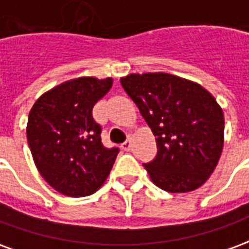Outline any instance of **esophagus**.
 Masks as SVG:
<instances>
[{
	"label": "esophagus",
	"instance_id": "obj_1",
	"mask_svg": "<svg viewBox=\"0 0 249 249\" xmlns=\"http://www.w3.org/2000/svg\"><path fill=\"white\" fill-rule=\"evenodd\" d=\"M130 146H132V141H130V140L124 141V142L121 144V148H123V151H129Z\"/></svg>",
	"mask_w": 249,
	"mask_h": 249
}]
</instances>
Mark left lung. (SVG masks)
<instances>
[{
    "mask_svg": "<svg viewBox=\"0 0 249 249\" xmlns=\"http://www.w3.org/2000/svg\"><path fill=\"white\" fill-rule=\"evenodd\" d=\"M120 82L156 136V157L144 164L153 184L171 193L201 187L224 145V114L213 96L197 82L161 71L133 73Z\"/></svg>",
    "mask_w": 249,
    "mask_h": 249,
    "instance_id": "1",
    "label": "left lung"
}]
</instances>
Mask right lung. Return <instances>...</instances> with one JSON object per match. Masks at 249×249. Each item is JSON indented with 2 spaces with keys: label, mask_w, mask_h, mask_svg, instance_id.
I'll list each match as a JSON object with an SVG mask.
<instances>
[{
  "label": "right lung",
  "mask_w": 249,
  "mask_h": 249,
  "mask_svg": "<svg viewBox=\"0 0 249 249\" xmlns=\"http://www.w3.org/2000/svg\"><path fill=\"white\" fill-rule=\"evenodd\" d=\"M108 77H78L41 96L30 109L26 137L41 176L57 192L89 196L108 178L119 148H105L92 109L112 88Z\"/></svg>",
  "instance_id": "right-lung-1"
}]
</instances>
